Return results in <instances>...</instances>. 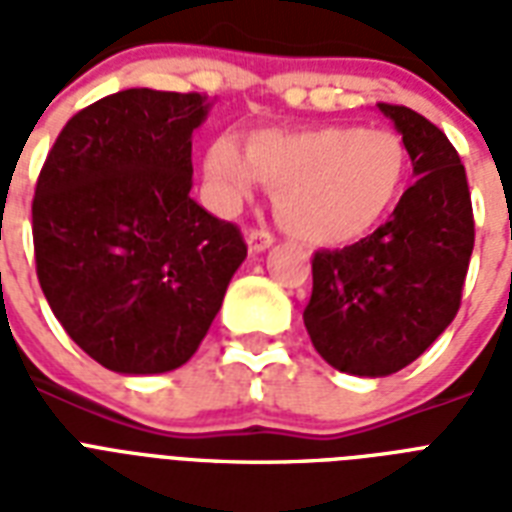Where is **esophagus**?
Wrapping results in <instances>:
<instances>
[{
	"mask_svg": "<svg viewBox=\"0 0 512 512\" xmlns=\"http://www.w3.org/2000/svg\"><path fill=\"white\" fill-rule=\"evenodd\" d=\"M273 233L263 231V228H252V231L247 233V247L252 255H257V252H265V249L273 247Z\"/></svg>",
	"mask_w": 512,
	"mask_h": 512,
	"instance_id": "34e87169",
	"label": "esophagus"
}]
</instances>
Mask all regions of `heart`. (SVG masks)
<instances>
[{
	"label": "heart",
	"mask_w": 512,
	"mask_h": 512,
	"mask_svg": "<svg viewBox=\"0 0 512 512\" xmlns=\"http://www.w3.org/2000/svg\"><path fill=\"white\" fill-rule=\"evenodd\" d=\"M409 148L393 130L319 124L217 138L204 151V177L223 212L239 209L257 183L273 188L281 225L311 244H353L377 231L409 183Z\"/></svg>",
	"instance_id": "b5f03b06"
}]
</instances>
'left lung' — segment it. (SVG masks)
<instances>
[{
  "label": "left lung",
  "instance_id": "obj_1",
  "mask_svg": "<svg viewBox=\"0 0 512 512\" xmlns=\"http://www.w3.org/2000/svg\"><path fill=\"white\" fill-rule=\"evenodd\" d=\"M377 108L401 132L417 180L372 236L313 255L303 313L319 356L358 377L404 369L452 324L476 241L468 177L449 138L412 108Z\"/></svg>",
  "mask_w": 512,
  "mask_h": 512
}]
</instances>
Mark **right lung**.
<instances>
[{"mask_svg":"<svg viewBox=\"0 0 512 512\" xmlns=\"http://www.w3.org/2000/svg\"><path fill=\"white\" fill-rule=\"evenodd\" d=\"M199 92L132 87L68 119L36 180V276L55 319L119 374L196 353L247 244L191 199Z\"/></svg>","mask_w":512,"mask_h":512,"instance_id":"add662e5","label":"right lung"}]
</instances>
